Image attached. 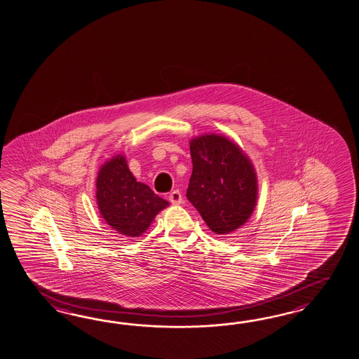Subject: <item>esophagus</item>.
I'll return each mask as SVG.
<instances>
[{
    "mask_svg": "<svg viewBox=\"0 0 359 359\" xmlns=\"http://www.w3.org/2000/svg\"><path fill=\"white\" fill-rule=\"evenodd\" d=\"M168 200L172 203V205H179L183 202V196L179 191H172V192L168 194Z\"/></svg>",
    "mask_w": 359,
    "mask_h": 359,
    "instance_id": "esophagus-1",
    "label": "esophagus"
}]
</instances>
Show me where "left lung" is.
<instances>
[{"label": "left lung", "instance_id": "1", "mask_svg": "<svg viewBox=\"0 0 359 359\" xmlns=\"http://www.w3.org/2000/svg\"><path fill=\"white\" fill-rule=\"evenodd\" d=\"M192 176L187 198L217 235L241 227L257 202L253 165L235 142L218 135L191 141Z\"/></svg>", "mask_w": 359, "mask_h": 359}]
</instances>
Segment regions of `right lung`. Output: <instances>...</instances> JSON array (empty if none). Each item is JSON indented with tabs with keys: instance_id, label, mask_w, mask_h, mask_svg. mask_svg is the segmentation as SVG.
Returning <instances> with one entry per match:
<instances>
[{
	"instance_id": "add662e5",
	"label": "right lung",
	"mask_w": 359,
	"mask_h": 359,
	"mask_svg": "<svg viewBox=\"0 0 359 359\" xmlns=\"http://www.w3.org/2000/svg\"><path fill=\"white\" fill-rule=\"evenodd\" d=\"M96 187L102 218L124 236L142 235L158 212L168 205L147 184L136 182L123 156L111 158L101 167Z\"/></svg>"
}]
</instances>
